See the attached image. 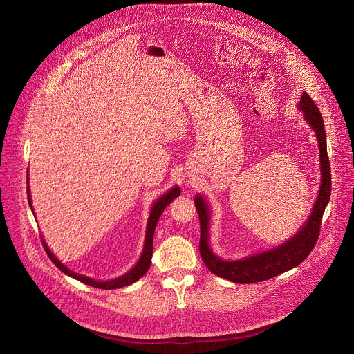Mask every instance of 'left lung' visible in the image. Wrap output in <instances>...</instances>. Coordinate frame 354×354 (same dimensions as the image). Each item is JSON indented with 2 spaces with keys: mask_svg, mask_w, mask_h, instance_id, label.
<instances>
[{
  "mask_svg": "<svg viewBox=\"0 0 354 354\" xmlns=\"http://www.w3.org/2000/svg\"><path fill=\"white\" fill-rule=\"evenodd\" d=\"M298 109L304 112V118L308 124L314 129L318 137L319 145V162H321V187L314 205L313 213L308 221L304 224L292 238L287 242L276 246L274 249L262 252L254 257H248L241 261H223L217 255L213 254L209 245V223H210V209L206 200L200 194L194 198V206L200 218V257L203 259L207 269L230 281L239 284H250L269 280L277 274H281L295 266H298L302 261L311 254L313 248L315 246L319 231L322 216L329 203L330 197V165L326 151V134L324 127V119L317 104L310 97L307 92H302L301 100L298 104Z\"/></svg>",
  "mask_w": 354,
  "mask_h": 354,
  "instance_id": "obj_1",
  "label": "left lung"
}]
</instances>
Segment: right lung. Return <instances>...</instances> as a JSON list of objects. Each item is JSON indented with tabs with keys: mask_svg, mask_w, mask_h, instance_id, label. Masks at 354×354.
<instances>
[{
	"mask_svg": "<svg viewBox=\"0 0 354 354\" xmlns=\"http://www.w3.org/2000/svg\"><path fill=\"white\" fill-rule=\"evenodd\" d=\"M180 194V189L179 187H174L171 189L169 192H167L162 197H160L153 209H151V213H149V218H148V224H147V232H145V243H144V249H142V254H141V258L140 261L137 262V265L130 270L127 272L126 274H123L122 277H118V279H113V280H109V281H96L93 279H89L86 276H81V274H77L74 272H71L70 269H67L53 254L50 252V249L47 248L44 239L41 238V243L46 249V254L47 257L52 259V262L63 272L66 273L67 276L73 277V279H77L78 281L84 283V284H88V286H92V287H96V288H104V290H113V288H120V287H124V286H129V284H133L136 283L140 277H142L149 265H151V258H153V239H154V231H156V227H157V223H158V218L161 217L162 212L165 210V207L171 203V201L178 197ZM28 201H29V206L32 209V200H30V194H29V186H28Z\"/></svg>",
	"mask_w": 354,
	"mask_h": 354,
	"instance_id": "1",
	"label": "right lung"
}]
</instances>
